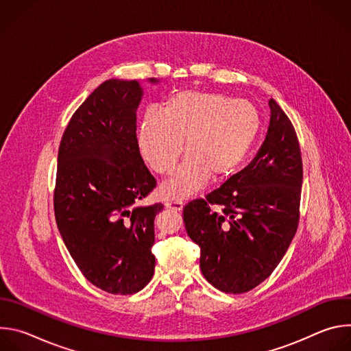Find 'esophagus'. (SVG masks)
I'll return each mask as SVG.
<instances>
[{
  "label": "esophagus",
  "mask_w": 351,
  "mask_h": 351,
  "mask_svg": "<svg viewBox=\"0 0 351 351\" xmlns=\"http://www.w3.org/2000/svg\"><path fill=\"white\" fill-rule=\"evenodd\" d=\"M167 208H171L173 211H182L183 210V203L178 202V199H171V202L165 203Z\"/></svg>",
  "instance_id": "obj_1"
}]
</instances>
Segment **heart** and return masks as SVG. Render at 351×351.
<instances>
[{"mask_svg": "<svg viewBox=\"0 0 351 351\" xmlns=\"http://www.w3.org/2000/svg\"><path fill=\"white\" fill-rule=\"evenodd\" d=\"M261 128L258 110L244 99L211 91L172 93L162 111L148 110L137 129L143 161L160 175L173 172L183 153L187 157L160 193L186 198L203 189L210 178L233 173L252 149Z\"/></svg>", "mask_w": 351, "mask_h": 351, "instance_id": "obj_1", "label": "heart"}]
</instances>
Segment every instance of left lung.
<instances>
[{"label": "left lung", "instance_id": "8db88e82", "mask_svg": "<svg viewBox=\"0 0 351 351\" xmlns=\"http://www.w3.org/2000/svg\"><path fill=\"white\" fill-rule=\"evenodd\" d=\"M256 158L204 198L184 206L189 237L204 278L225 293H245L278 267L295 234L303 184L295 130L274 98Z\"/></svg>", "mask_w": 351, "mask_h": 351}]
</instances>
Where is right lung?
<instances>
[{
	"label": "right lung",
	"instance_id": "right-lung-1",
	"mask_svg": "<svg viewBox=\"0 0 351 351\" xmlns=\"http://www.w3.org/2000/svg\"><path fill=\"white\" fill-rule=\"evenodd\" d=\"M141 97L137 80L110 79L84 99L64 132L54 190L58 230L77 268L123 295L154 275V219L164 210L138 206L157 184L137 149Z\"/></svg>",
	"mask_w": 351,
	"mask_h": 351
}]
</instances>
